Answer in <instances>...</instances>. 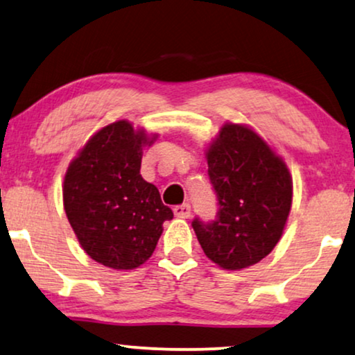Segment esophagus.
<instances>
[{
    "label": "esophagus",
    "mask_w": 355,
    "mask_h": 355,
    "mask_svg": "<svg viewBox=\"0 0 355 355\" xmlns=\"http://www.w3.org/2000/svg\"><path fill=\"white\" fill-rule=\"evenodd\" d=\"M173 213L177 218H188L191 214V206L188 203H183V205H178L173 208Z\"/></svg>",
    "instance_id": "34e87169"
}]
</instances>
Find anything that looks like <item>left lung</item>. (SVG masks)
<instances>
[{
  "label": "left lung",
  "instance_id": "left-lung-1",
  "mask_svg": "<svg viewBox=\"0 0 355 355\" xmlns=\"http://www.w3.org/2000/svg\"><path fill=\"white\" fill-rule=\"evenodd\" d=\"M216 221L191 223L211 262L242 270L272 252L286 226L293 182L285 160L245 124L226 123L206 147Z\"/></svg>",
  "mask_w": 355,
  "mask_h": 355
}]
</instances>
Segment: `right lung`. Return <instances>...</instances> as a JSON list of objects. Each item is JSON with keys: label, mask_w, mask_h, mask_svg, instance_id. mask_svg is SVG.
Listing matches in <instances>:
<instances>
[{"label": "right lung", "mask_w": 355, "mask_h": 355, "mask_svg": "<svg viewBox=\"0 0 355 355\" xmlns=\"http://www.w3.org/2000/svg\"><path fill=\"white\" fill-rule=\"evenodd\" d=\"M159 134L119 119L96 131L65 172L64 209L82 249L114 270L149 260L173 218L155 185L141 175L142 150Z\"/></svg>", "instance_id": "add662e5"}]
</instances>
